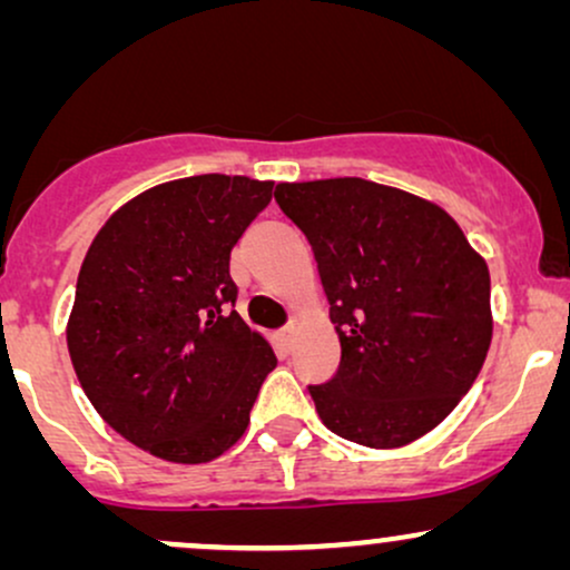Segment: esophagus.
I'll return each instance as SVG.
<instances>
[{
  "mask_svg": "<svg viewBox=\"0 0 570 570\" xmlns=\"http://www.w3.org/2000/svg\"><path fill=\"white\" fill-rule=\"evenodd\" d=\"M292 337H294V326L289 324V326H284V330H281V340H284L286 345L292 343Z\"/></svg>",
  "mask_w": 570,
  "mask_h": 570,
  "instance_id": "1",
  "label": "esophagus"
}]
</instances>
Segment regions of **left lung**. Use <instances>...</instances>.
Listing matches in <instances>:
<instances>
[{
  "label": "left lung",
  "instance_id": "8db88e82",
  "mask_svg": "<svg viewBox=\"0 0 570 570\" xmlns=\"http://www.w3.org/2000/svg\"><path fill=\"white\" fill-rule=\"evenodd\" d=\"M281 212L318 263L340 367L307 385L324 426L391 450L436 429L493 337L490 273L444 208L358 176L281 181Z\"/></svg>",
  "mask_w": 570,
  "mask_h": 570
}]
</instances>
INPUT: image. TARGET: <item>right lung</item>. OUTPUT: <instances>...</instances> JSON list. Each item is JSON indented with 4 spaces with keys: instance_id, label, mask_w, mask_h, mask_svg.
Here are the masks:
<instances>
[{
    "instance_id": "obj_1",
    "label": "right lung",
    "mask_w": 570,
    "mask_h": 570,
    "mask_svg": "<svg viewBox=\"0 0 570 570\" xmlns=\"http://www.w3.org/2000/svg\"><path fill=\"white\" fill-rule=\"evenodd\" d=\"M273 181L200 174L122 203L85 254L67 345L98 415L171 463L233 448L276 353L233 311L230 252Z\"/></svg>"
}]
</instances>
